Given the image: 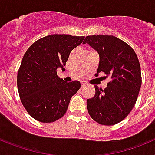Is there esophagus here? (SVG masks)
<instances>
[{
	"instance_id": "esophagus-1",
	"label": "esophagus",
	"mask_w": 155,
	"mask_h": 155,
	"mask_svg": "<svg viewBox=\"0 0 155 155\" xmlns=\"http://www.w3.org/2000/svg\"><path fill=\"white\" fill-rule=\"evenodd\" d=\"M86 84H86L85 82H83V81H82L81 83V87H85V86H86Z\"/></svg>"
}]
</instances>
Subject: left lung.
I'll list each match as a JSON object with an SVG mask.
<instances>
[{"instance_id":"8db88e82","label":"left lung","mask_w":155,"mask_h":155,"mask_svg":"<svg viewBox=\"0 0 155 155\" xmlns=\"http://www.w3.org/2000/svg\"><path fill=\"white\" fill-rule=\"evenodd\" d=\"M86 42L99 54L95 76L103 72L111 78L104 90L94 86V96L87 100V111L99 124L115 125L128 116L137 99L142 82L137 56L130 46L113 35H87Z\"/></svg>"}]
</instances>
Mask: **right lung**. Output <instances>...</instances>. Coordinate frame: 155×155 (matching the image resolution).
I'll return each mask as SVG.
<instances>
[{
	"mask_svg": "<svg viewBox=\"0 0 155 155\" xmlns=\"http://www.w3.org/2000/svg\"><path fill=\"white\" fill-rule=\"evenodd\" d=\"M84 39L53 34L37 40L25 53L18 71V90L23 106L37 121L52 123L61 118L80 89V82H65L57 76V69L65 71L71 51Z\"/></svg>",
	"mask_w": 155,
	"mask_h": 155,
	"instance_id": "1",
	"label": "right lung"
}]
</instances>
